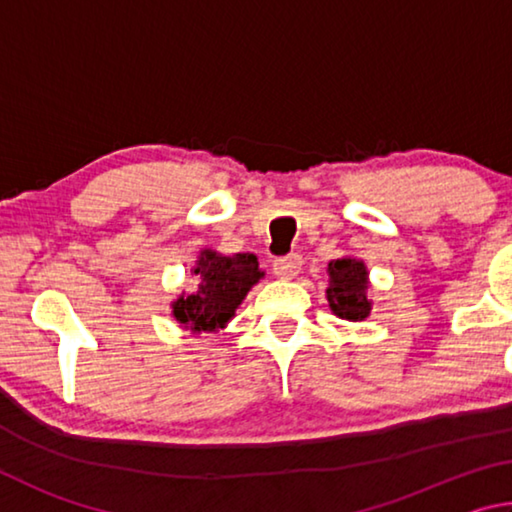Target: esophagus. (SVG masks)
Masks as SVG:
<instances>
[{
  "label": "esophagus",
  "mask_w": 512,
  "mask_h": 512,
  "mask_svg": "<svg viewBox=\"0 0 512 512\" xmlns=\"http://www.w3.org/2000/svg\"><path fill=\"white\" fill-rule=\"evenodd\" d=\"M300 266H302V257L300 255H284V257H277L273 262V273L277 277H282V280H293L300 273Z\"/></svg>",
  "instance_id": "1"
}]
</instances>
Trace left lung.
<instances>
[{"label": "left lung", "instance_id": "8db88e82", "mask_svg": "<svg viewBox=\"0 0 512 512\" xmlns=\"http://www.w3.org/2000/svg\"><path fill=\"white\" fill-rule=\"evenodd\" d=\"M368 266L359 257L343 255L327 264V302L334 316L361 323L372 311Z\"/></svg>", "mask_w": 512, "mask_h": 512}]
</instances>
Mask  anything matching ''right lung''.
Wrapping results in <instances>:
<instances>
[{
    "mask_svg": "<svg viewBox=\"0 0 512 512\" xmlns=\"http://www.w3.org/2000/svg\"><path fill=\"white\" fill-rule=\"evenodd\" d=\"M192 273L198 282L196 291L180 293L171 302V316L192 334H212L228 327L248 291L264 277L253 253L223 255L214 248L198 253Z\"/></svg>",
    "mask_w": 512,
    "mask_h": 512,
    "instance_id": "add662e5",
    "label": "right lung"
}]
</instances>
